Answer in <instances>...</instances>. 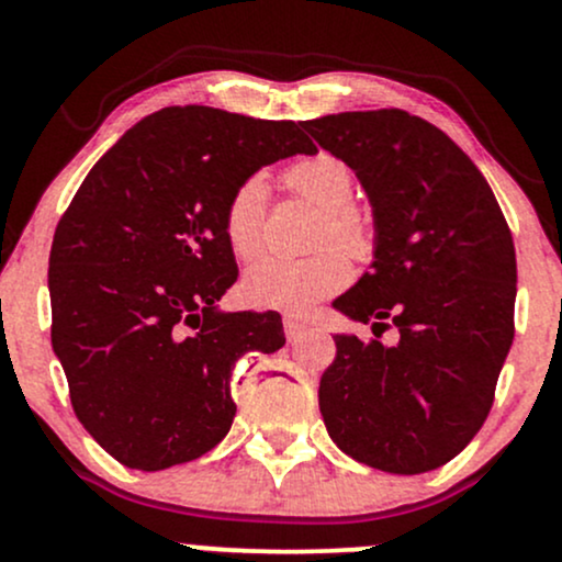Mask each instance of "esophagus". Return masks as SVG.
<instances>
[{"label":"esophagus","instance_id":"esophagus-1","mask_svg":"<svg viewBox=\"0 0 562 562\" xmlns=\"http://www.w3.org/2000/svg\"><path fill=\"white\" fill-rule=\"evenodd\" d=\"M282 325H285V335H288L290 344H293V340H301L303 335L308 333V325L306 322H301L299 317H285L282 319Z\"/></svg>","mask_w":562,"mask_h":562}]
</instances>
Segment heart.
I'll return each instance as SVG.
<instances>
[{"label":"heart","instance_id":"1","mask_svg":"<svg viewBox=\"0 0 562 562\" xmlns=\"http://www.w3.org/2000/svg\"><path fill=\"white\" fill-rule=\"evenodd\" d=\"M285 184L295 195L322 209L314 243L338 241L353 259H367L375 248L372 218L351 203L353 173L333 153H317L285 171ZM267 184L259 177L235 187L224 209V237L240 259H256L263 248ZM340 247V248H341ZM339 248V249H340ZM339 249L322 248L308 259H267L243 280L245 301L259 308L301 314L351 282V261Z\"/></svg>","mask_w":562,"mask_h":562}]
</instances>
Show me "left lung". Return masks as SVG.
Here are the masks:
<instances>
[{
    "mask_svg": "<svg viewBox=\"0 0 562 562\" xmlns=\"http://www.w3.org/2000/svg\"><path fill=\"white\" fill-rule=\"evenodd\" d=\"M322 150L346 160L372 205L370 272L335 312L393 346L335 333L319 412L340 451L417 475L473 441L513 346L515 245L492 187L441 128L406 111L303 121Z\"/></svg>",
    "mask_w": 562,
    "mask_h": 562,
    "instance_id": "obj_1",
    "label": "left lung"
}]
</instances>
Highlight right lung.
Listing matches in <instances>:
<instances>
[{"label":"right lung","instance_id":"right-lung-1","mask_svg":"<svg viewBox=\"0 0 562 562\" xmlns=\"http://www.w3.org/2000/svg\"><path fill=\"white\" fill-rule=\"evenodd\" d=\"M295 153H317L295 121L164 108L70 200L49 254L53 351L76 417L121 465L166 470L214 449L237 409V359L285 346L277 312L216 301L237 280L229 195Z\"/></svg>","mask_w":562,"mask_h":562}]
</instances>
